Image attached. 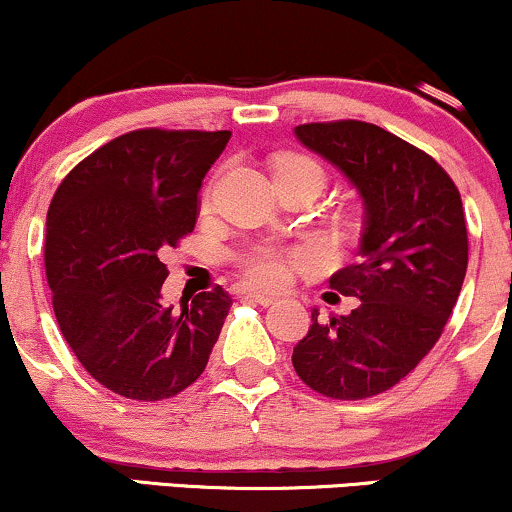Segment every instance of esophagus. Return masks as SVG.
<instances>
[{"mask_svg": "<svg viewBox=\"0 0 512 512\" xmlns=\"http://www.w3.org/2000/svg\"><path fill=\"white\" fill-rule=\"evenodd\" d=\"M242 294L246 299H251V302H258L261 306H270L275 304V297H270V294H263L258 290H242Z\"/></svg>", "mask_w": 512, "mask_h": 512, "instance_id": "1", "label": "esophagus"}]
</instances>
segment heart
I'll return each instance as SVG.
<instances>
[{"label": "heart", "instance_id": "1", "mask_svg": "<svg viewBox=\"0 0 512 512\" xmlns=\"http://www.w3.org/2000/svg\"><path fill=\"white\" fill-rule=\"evenodd\" d=\"M287 170H311L318 172L323 177L318 162H314L306 155H282L278 160L275 172H287ZM314 254L304 251V254H285V251L275 249V246H256L249 249L246 254L239 256V268L254 285L261 287H280L285 285V280L290 278V270L294 263H311Z\"/></svg>", "mask_w": 512, "mask_h": 512}]
</instances>
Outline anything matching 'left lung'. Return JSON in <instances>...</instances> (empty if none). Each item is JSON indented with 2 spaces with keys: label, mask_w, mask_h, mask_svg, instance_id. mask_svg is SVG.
I'll use <instances>...</instances> for the list:
<instances>
[{
  "label": "left lung",
  "mask_w": 512,
  "mask_h": 512,
  "mask_svg": "<svg viewBox=\"0 0 512 512\" xmlns=\"http://www.w3.org/2000/svg\"><path fill=\"white\" fill-rule=\"evenodd\" d=\"M294 134L357 186L364 232L362 261L330 278L357 309L326 323L311 311L292 364L316 393L364 400L400 383L441 338L467 273L465 210L448 172L381 126L342 119Z\"/></svg>",
  "instance_id": "1"
}]
</instances>
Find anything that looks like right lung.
Returning a JSON list of instances; mask_svg holds the SVG:
<instances>
[{
	"instance_id": "right-lung-1",
	"label": "right lung",
	"mask_w": 512,
	"mask_h": 512,
	"mask_svg": "<svg viewBox=\"0 0 512 512\" xmlns=\"http://www.w3.org/2000/svg\"><path fill=\"white\" fill-rule=\"evenodd\" d=\"M232 131L138 129L64 177L47 210L45 273L59 330L100 386L165 400L206 369L232 299L162 306V251L194 232L203 177Z\"/></svg>"
}]
</instances>
